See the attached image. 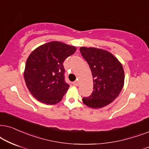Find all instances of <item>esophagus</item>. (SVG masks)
I'll use <instances>...</instances> for the list:
<instances>
[{
	"label": "esophagus",
	"mask_w": 149,
	"mask_h": 149,
	"mask_svg": "<svg viewBox=\"0 0 149 149\" xmlns=\"http://www.w3.org/2000/svg\"><path fill=\"white\" fill-rule=\"evenodd\" d=\"M73 84L74 85V86H78V85H79V82H78V81H75V82H73Z\"/></svg>",
	"instance_id": "1"
}]
</instances>
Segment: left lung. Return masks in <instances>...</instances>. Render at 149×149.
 Instances as JSON below:
<instances>
[{
	"mask_svg": "<svg viewBox=\"0 0 149 149\" xmlns=\"http://www.w3.org/2000/svg\"><path fill=\"white\" fill-rule=\"evenodd\" d=\"M81 54L88 63L93 75V90L82 102L91 108L110 104L119 95L124 86L123 65L110 52L97 47H80Z\"/></svg>",
	"mask_w": 149,
	"mask_h": 149,
	"instance_id": "8db88e82",
	"label": "left lung"
}]
</instances>
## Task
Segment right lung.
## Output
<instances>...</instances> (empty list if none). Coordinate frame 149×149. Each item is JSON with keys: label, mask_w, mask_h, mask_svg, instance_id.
I'll list each match as a JSON object with an SVG mask.
<instances>
[{"label": "right lung", "mask_w": 149, "mask_h": 149, "mask_svg": "<svg viewBox=\"0 0 149 149\" xmlns=\"http://www.w3.org/2000/svg\"><path fill=\"white\" fill-rule=\"evenodd\" d=\"M76 47L50 41L35 49L26 63L24 78L30 93L43 104L54 105L62 100L69 85L65 81L63 63Z\"/></svg>", "instance_id": "right-lung-1"}]
</instances>
